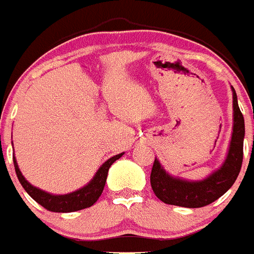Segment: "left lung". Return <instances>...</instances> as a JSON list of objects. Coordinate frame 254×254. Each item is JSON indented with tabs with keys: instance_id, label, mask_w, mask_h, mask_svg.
I'll list each match as a JSON object with an SVG mask.
<instances>
[{
	"instance_id": "left-lung-1",
	"label": "left lung",
	"mask_w": 254,
	"mask_h": 254,
	"mask_svg": "<svg viewBox=\"0 0 254 254\" xmlns=\"http://www.w3.org/2000/svg\"><path fill=\"white\" fill-rule=\"evenodd\" d=\"M232 89L234 127L225 163L205 181L187 182L170 177L155 159L150 183L154 193L164 203L190 208L203 207L220 198L237 181L243 163L244 118L238 105L234 87Z\"/></svg>"
}]
</instances>
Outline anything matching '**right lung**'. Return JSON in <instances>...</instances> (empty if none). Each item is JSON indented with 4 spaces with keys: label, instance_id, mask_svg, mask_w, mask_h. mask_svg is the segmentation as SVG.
<instances>
[{
    "label": "right lung",
    "instance_id": "1",
    "mask_svg": "<svg viewBox=\"0 0 254 254\" xmlns=\"http://www.w3.org/2000/svg\"><path fill=\"white\" fill-rule=\"evenodd\" d=\"M122 155L123 154H118L116 155V156H113V158L109 159V160L105 161L102 167L99 168V170L96 172L95 177H94L93 181H91L89 185L85 186L81 190H76V192L64 194V196L49 194L47 193V192H43L42 190H38V188L33 187V186L22 177L15 158H13V167H15L16 176L17 178H19V182L21 183V186L24 187V190H25L26 192H28L29 196L34 199V201H37L40 206H43L46 210L52 211V212H72V211H78L82 210V208L90 207V206H93L94 203L98 201V198H99L100 194H102L103 190H104L105 182H107L108 170H109L112 164L116 160H118Z\"/></svg>",
    "mask_w": 254,
    "mask_h": 254
}]
</instances>
